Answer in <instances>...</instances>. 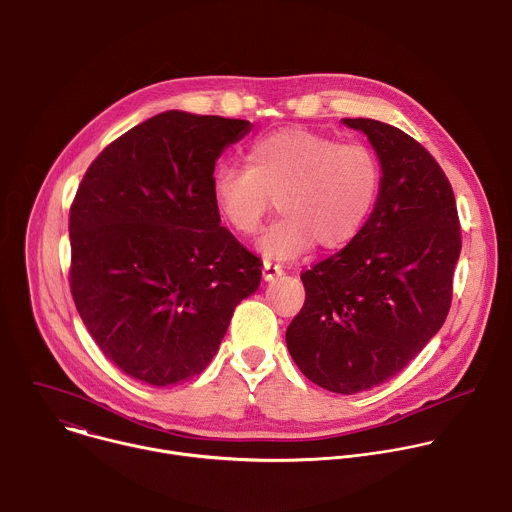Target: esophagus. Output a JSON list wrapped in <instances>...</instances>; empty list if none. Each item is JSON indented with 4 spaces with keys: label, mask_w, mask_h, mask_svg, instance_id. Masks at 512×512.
Instances as JSON below:
<instances>
[{
    "label": "esophagus",
    "mask_w": 512,
    "mask_h": 512,
    "mask_svg": "<svg viewBox=\"0 0 512 512\" xmlns=\"http://www.w3.org/2000/svg\"><path fill=\"white\" fill-rule=\"evenodd\" d=\"M281 273H283L281 265H275V263H271V261H263V279H265V281H271V279H275V277L281 275Z\"/></svg>",
    "instance_id": "34e87169"
}]
</instances>
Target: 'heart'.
<instances>
[{"label": "heart", "instance_id": "b5f03b06", "mask_svg": "<svg viewBox=\"0 0 512 512\" xmlns=\"http://www.w3.org/2000/svg\"><path fill=\"white\" fill-rule=\"evenodd\" d=\"M381 182V162L369 145L289 127L255 139L245 166H218L212 200L229 227L253 235L275 196L281 214L257 247L267 259L294 261L314 243L326 251L350 245L369 223Z\"/></svg>", "mask_w": 512, "mask_h": 512}]
</instances>
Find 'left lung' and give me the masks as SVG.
I'll list each match as a JSON object with an SVG mask.
<instances>
[{
    "label": "left lung",
    "instance_id": "8db88e82",
    "mask_svg": "<svg viewBox=\"0 0 512 512\" xmlns=\"http://www.w3.org/2000/svg\"><path fill=\"white\" fill-rule=\"evenodd\" d=\"M342 123L369 137L381 192L362 233L302 273L306 302L285 342L312 383L354 395L401 373L440 332L462 237L454 190L421 143L375 119Z\"/></svg>",
    "mask_w": 512,
    "mask_h": 512
}]
</instances>
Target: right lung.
I'll use <instances>...</instances> for the list:
<instances>
[{
	"instance_id": "right-lung-1",
	"label": "right lung",
	"mask_w": 512,
	"mask_h": 512,
	"mask_svg": "<svg viewBox=\"0 0 512 512\" xmlns=\"http://www.w3.org/2000/svg\"><path fill=\"white\" fill-rule=\"evenodd\" d=\"M243 119L166 111L115 139L70 206V291L89 334L127 377L168 387L200 375L261 261L221 227L214 164Z\"/></svg>"
}]
</instances>
